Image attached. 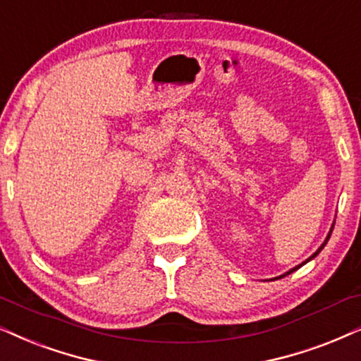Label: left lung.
I'll return each mask as SVG.
<instances>
[{"label":"left lung","instance_id":"obj_1","mask_svg":"<svg viewBox=\"0 0 361 361\" xmlns=\"http://www.w3.org/2000/svg\"><path fill=\"white\" fill-rule=\"evenodd\" d=\"M331 231H334V227H331ZM331 231H330V233H329V237H326V240H325L324 243H322V247H320V249H318V250L315 252V254H313V255H312V257H310V259H308V260H312V259H313V257H317V255H318V252H320L322 249H324V247H325V243H326V242H329V238H330V235H331ZM308 260H307V262H308ZM307 262H303V264H307ZM303 264H302V265H303ZM302 265L295 267V269H292V270H290V272H287V274H285V275H288V274H292V272H295V270H297V269H300V267H302ZM285 275H280V277H285Z\"/></svg>","mask_w":361,"mask_h":361}]
</instances>
